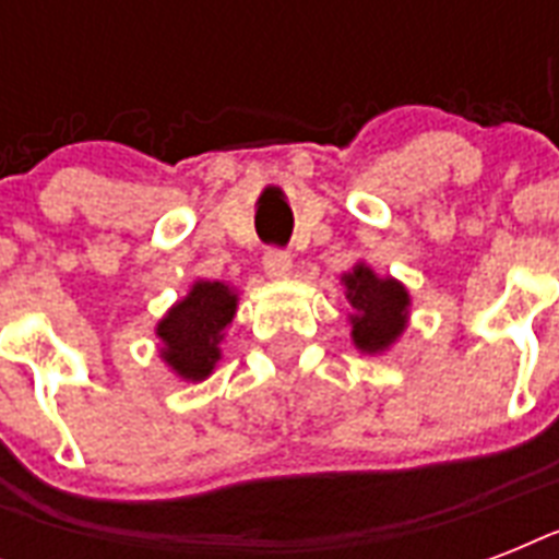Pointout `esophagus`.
Masks as SVG:
<instances>
[{
  "mask_svg": "<svg viewBox=\"0 0 559 559\" xmlns=\"http://www.w3.org/2000/svg\"><path fill=\"white\" fill-rule=\"evenodd\" d=\"M263 270L270 278H287L289 270H293V258H289L287 249H266L263 252Z\"/></svg>",
  "mask_w": 559,
  "mask_h": 559,
  "instance_id": "34e87169",
  "label": "esophagus"
}]
</instances>
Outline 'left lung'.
<instances>
[{"label":"left lung","mask_w":559,"mask_h":559,"mask_svg":"<svg viewBox=\"0 0 559 559\" xmlns=\"http://www.w3.org/2000/svg\"><path fill=\"white\" fill-rule=\"evenodd\" d=\"M350 305V324H354V342L359 350L377 354L389 348L406 328L408 293L403 284L391 278H377L366 263L354 266L345 275Z\"/></svg>","instance_id":"left-lung-1"}]
</instances>
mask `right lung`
Wrapping results in <instances>:
<instances>
[{"label": "right lung", "mask_w": 559, "mask_h": 559, "mask_svg": "<svg viewBox=\"0 0 559 559\" xmlns=\"http://www.w3.org/2000/svg\"><path fill=\"white\" fill-rule=\"evenodd\" d=\"M237 296L219 281H197L177 307L159 322L162 357L179 377L202 380L219 359V333L235 319Z\"/></svg>", "instance_id": "obj_1"}]
</instances>
